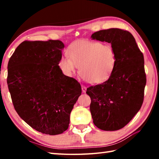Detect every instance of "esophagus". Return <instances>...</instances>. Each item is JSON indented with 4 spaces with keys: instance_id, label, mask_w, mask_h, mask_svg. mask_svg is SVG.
<instances>
[{
    "instance_id": "34e87169",
    "label": "esophagus",
    "mask_w": 159,
    "mask_h": 159,
    "mask_svg": "<svg viewBox=\"0 0 159 159\" xmlns=\"http://www.w3.org/2000/svg\"><path fill=\"white\" fill-rule=\"evenodd\" d=\"M81 88H82V91H83V93H85V91H86V89H87V88L85 87V85H81Z\"/></svg>"
}]
</instances>
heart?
Here are the masks:
<instances>
[{"label":"heart","instance_id":"heart-1","mask_svg":"<svg viewBox=\"0 0 159 159\" xmlns=\"http://www.w3.org/2000/svg\"><path fill=\"white\" fill-rule=\"evenodd\" d=\"M67 52L69 57L63 55L59 62L63 73L71 76L79 67L80 76L90 83L108 79L116 63L114 48L98 41L79 40L70 45Z\"/></svg>","mask_w":159,"mask_h":159}]
</instances>
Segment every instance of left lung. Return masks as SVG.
<instances>
[{"label": "left lung", "mask_w": 159, "mask_h": 159, "mask_svg": "<svg viewBox=\"0 0 159 159\" xmlns=\"http://www.w3.org/2000/svg\"><path fill=\"white\" fill-rule=\"evenodd\" d=\"M91 38L111 44L116 63L109 79L87 88L93 123L102 130L121 129L140 109L147 82L143 54L130 32L112 28L96 31Z\"/></svg>", "instance_id": "1"}]
</instances>
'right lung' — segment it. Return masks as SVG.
<instances>
[{"label": "right lung", "instance_id": "right-lung-1", "mask_svg": "<svg viewBox=\"0 0 159 159\" xmlns=\"http://www.w3.org/2000/svg\"><path fill=\"white\" fill-rule=\"evenodd\" d=\"M64 45L59 40L25 41L7 65V83L18 115L35 130L55 135L69 128L81 95L80 83L59 66Z\"/></svg>", "mask_w": 159, "mask_h": 159}]
</instances>
